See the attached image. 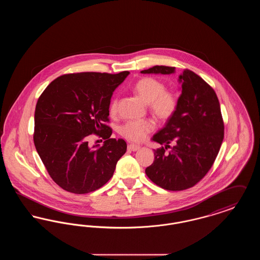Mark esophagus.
Returning a JSON list of instances; mask_svg holds the SVG:
<instances>
[{"label":"esophagus","instance_id":"obj_1","mask_svg":"<svg viewBox=\"0 0 260 260\" xmlns=\"http://www.w3.org/2000/svg\"><path fill=\"white\" fill-rule=\"evenodd\" d=\"M139 148H140V146L135 145V144H128V145H127V149H128L129 151H137Z\"/></svg>","mask_w":260,"mask_h":260}]
</instances>
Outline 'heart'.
Segmentation results:
<instances>
[{
	"label": "heart",
	"instance_id": "obj_1",
	"mask_svg": "<svg viewBox=\"0 0 260 260\" xmlns=\"http://www.w3.org/2000/svg\"><path fill=\"white\" fill-rule=\"evenodd\" d=\"M137 95L148 103L150 112L160 121H168L177 109L178 100L175 93L166 89V85L153 77H144L138 80L134 87ZM109 112L116 115L118 112V99H112ZM155 122L152 120L128 121L122 125L121 136L132 142H141L155 129Z\"/></svg>",
	"mask_w": 260,
	"mask_h": 260
}]
</instances>
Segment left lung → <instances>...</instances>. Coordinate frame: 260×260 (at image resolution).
Listing matches in <instances>:
<instances>
[{"instance_id":"1","label":"left lung","mask_w":260,"mask_h":260,"mask_svg":"<svg viewBox=\"0 0 260 260\" xmlns=\"http://www.w3.org/2000/svg\"><path fill=\"white\" fill-rule=\"evenodd\" d=\"M175 67L153 66L141 73L172 74ZM182 91L173 117L153 140L166 144L154 151L155 160L145 173L156 185L182 191L196 185L216 159L224 138V122L214 89L200 76L184 69ZM173 142L174 147L169 144ZM168 148L171 151L166 153Z\"/></svg>"}]
</instances>
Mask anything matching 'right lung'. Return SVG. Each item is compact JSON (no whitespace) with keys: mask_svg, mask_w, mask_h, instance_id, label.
Masks as SVG:
<instances>
[{"mask_svg":"<svg viewBox=\"0 0 260 260\" xmlns=\"http://www.w3.org/2000/svg\"><path fill=\"white\" fill-rule=\"evenodd\" d=\"M128 74L62 75L38 99L34 144L51 179L63 190L87 194L113 176L126 143L110 137L109 104L113 91ZM91 134L106 140L103 147H89L87 139Z\"/></svg>","mask_w":260,"mask_h":260,"instance_id":"right-lung-1","label":"right lung"}]
</instances>
